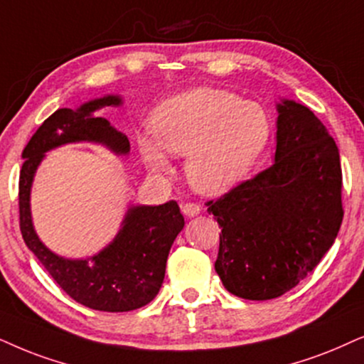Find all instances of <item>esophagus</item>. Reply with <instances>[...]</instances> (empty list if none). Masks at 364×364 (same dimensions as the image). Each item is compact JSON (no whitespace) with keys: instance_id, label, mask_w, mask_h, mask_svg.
<instances>
[{"instance_id":"1","label":"esophagus","mask_w":364,"mask_h":364,"mask_svg":"<svg viewBox=\"0 0 364 364\" xmlns=\"http://www.w3.org/2000/svg\"><path fill=\"white\" fill-rule=\"evenodd\" d=\"M181 211L188 216V218H191V216H196L198 213H200L201 206L196 205V203H191V201H190V203H185L181 206Z\"/></svg>"}]
</instances>
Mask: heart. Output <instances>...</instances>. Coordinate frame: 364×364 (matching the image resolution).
I'll return each mask as SVG.
<instances>
[{
    "label": "heart",
    "instance_id": "heart-1",
    "mask_svg": "<svg viewBox=\"0 0 364 364\" xmlns=\"http://www.w3.org/2000/svg\"><path fill=\"white\" fill-rule=\"evenodd\" d=\"M153 136L137 137L153 171L169 169L164 149L186 156L185 171L196 191L220 195L250 173L270 139V119L260 104L223 89H195L166 100L151 119Z\"/></svg>",
    "mask_w": 364,
    "mask_h": 364
}]
</instances>
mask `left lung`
<instances>
[{"mask_svg": "<svg viewBox=\"0 0 364 364\" xmlns=\"http://www.w3.org/2000/svg\"><path fill=\"white\" fill-rule=\"evenodd\" d=\"M275 163L206 206L218 222L215 270L228 292L275 299L307 277L343 222L339 151L306 105H277Z\"/></svg>", "mask_w": 364, "mask_h": 364, "instance_id": "obj_1", "label": "left lung"}]
</instances>
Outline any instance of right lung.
<instances>
[{"label":"right lung","mask_w":364,"mask_h":364,"mask_svg":"<svg viewBox=\"0 0 364 364\" xmlns=\"http://www.w3.org/2000/svg\"><path fill=\"white\" fill-rule=\"evenodd\" d=\"M116 95L92 100L80 109H58L36 129L23 149L18 186L20 230L26 247L36 255L52 279L73 301L105 312H127L149 304L159 292L174 238L185 227L174 200L159 206H134L124 227L107 248L92 259L67 260L52 254L36 237L30 215L33 174L47 151L75 141L104 142L119 154L129 151V139L107 119L92 112L104 105H119Z\"/></svg>","instance_id":"add662e5"}]
</instances>
